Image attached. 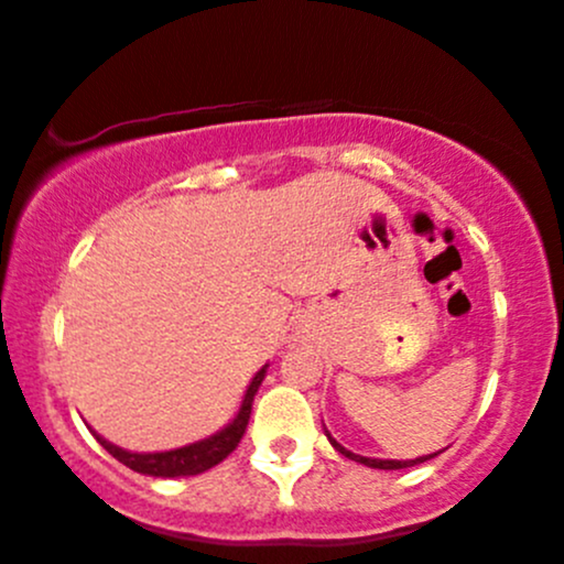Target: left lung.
Segmentation results:
<instances>
[{"label":"left lung","mask_w":564,"mask_h":564,"mask_svg":"<svg viewBox=\"0 0 564 564\" xmlns=\"http://www.w3.org/2000/svg\"><path fill=\"white\" fill-rule=\"evenodd\" d=\"M327 438H329V443H333V446H335L337 452H340L343 456H348V459L361 462V465L375 467V469H403V467H414V465H420V462H427V459H433V456H438V454H430V456H420V459H409V462H395V459H369V456H359V454L348 452V448H343L340 443H337L329 433H327Z\"/></svg>","instance_id":"1"}]
</instances>
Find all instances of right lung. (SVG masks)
Wrapping results in <instances>:
<instances>
[{
	"mask_svg": "<svg viewBox=\"0 0 564 564\" xmlns=\"http://www.w3.org/2000/svg\"><path fill=\"white\" fill-rule=\"evenodd\" d=\"M263 375H267V367H263L261 372L253 377V382H250L248 393H245V401H242L240 412H237L235 420H231L229 425L221 430V433L210 435V438H205V441L192 443V446L174 448V452H161V454H131V452H123V448L112 446V443H108L105 438H99V435H97V441L102 443L105 452L116 456L121 465L134 469V473L152 475V478H178V475H200V473H205V469L216 467L218 462L227 459V456L237 448V443H240L245 427H248L250 409H253V399L258 393V386H261Z\"/></svg>",
	"mask_w": 564,
	"mask_h": 564,
	"instance_id": "1",
	"label": "right lung"
}]
</instances>
